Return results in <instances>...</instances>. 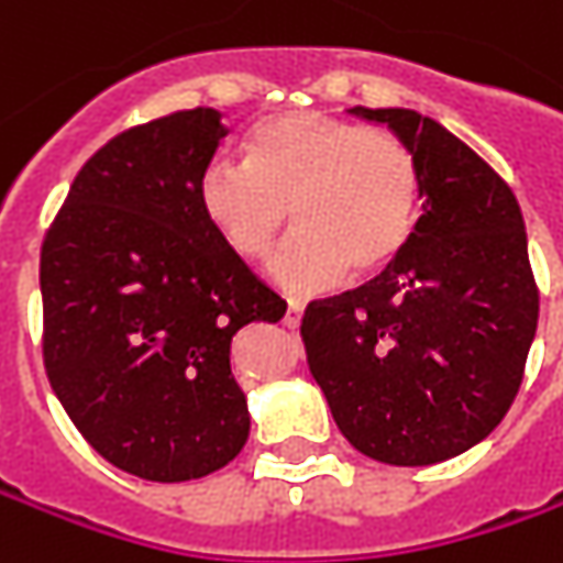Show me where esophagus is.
I'll return each instance as SVG.
<instances>
[{"label":"esophagus","mask_w":563,"mask_h":563,"mask_svg":"<svg viewBox=\"0 0 563 563\" xmlns=\"http://www.w3.org/2000/svg\"><path fill=\"white\" fill-rule=\"evenodd\" d=\"M300 316H303V307H300V303H288V313H285V325H288V329H297V325H300Z\"/></svg>","instance_id":"obj_1"}]
</instances>
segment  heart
Segmentation results:
<instances>
[{
  "label": "heart",
  "mask_w": 563,
  "mask_h": 563,
  "mask_svg": "<svg viewBox=\"0 0 563 563\" xmlns=\"http://www.w3.org/2000/svg\"><path fill=\"white\" fill-rule=\"evenodd\" d=\"M206 222L234 256L272 263L291 294L329 291L354 272L373 278L413 244L426 206V178L407 143L360 121L316 109L266 119L247 141V163L212 159L197 185Z\"/></svg>",
  "instance_id": "obj_1"
}]
</instances>
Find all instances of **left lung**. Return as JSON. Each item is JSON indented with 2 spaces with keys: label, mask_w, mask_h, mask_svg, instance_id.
Instances as JSON below:
<instances>
[{
  "label": "left lung",
  "mask_w": 563,
  "mask_h": 563,
  "mask_svg": "<svg viewBox=\"0 0 563 563\" xmlns=\"http://www.w3.org/2000/svg\"><path fill=\"white\" fill-rule=\"evenodd\" d=\"M388 124L422 165L413 244L300 322L310 373L360 454L426 466L464 454L505 420L539 322L527 231L508 181L439 121L351 109Z\"/></svg>",
  "instance_id": "obj_1"
}]
</instances>
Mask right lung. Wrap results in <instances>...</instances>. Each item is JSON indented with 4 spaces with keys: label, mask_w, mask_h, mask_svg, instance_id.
Instances as JSON below:
<instances>
[{
    "label": "right lung",
    "mask_w": 563,
    "mask_h": 563,
    "mask_svg": "<svg viewBox=\"0 0 563 563\" xmlns=\"http://www.w3.org/2000/svg\"><path fill=\"white\" fill-rule=\"evenodd\" d=\"M225 134L216 109L121 131L77 172L40 250L55 398L97 454L153 483L238 457L250 413L231 338L288 310L200 209Z\"/></svg>",
    "instance_id": "obj_1"
}]
</instances>
